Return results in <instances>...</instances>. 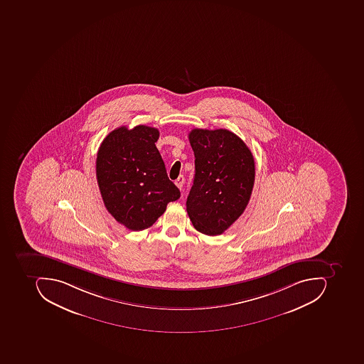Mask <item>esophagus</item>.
Masks as SVG:
<instances>
[{"instance_id": "34e87169", "label": "esophagus", "mask_w": 364, "mask_h": 364, "mask_svg": "<svg viewBox=\"0 0 364 364\" xmlns=\"http://www.w3.org/2000/svg\"><path fill=\"white\" fill-rule=\"evenodd\" d=\"M183 183H185V177L181 176V175L176 179V181H175V185H176L181 191V188H183Z\"/></svg>"}]
</instances>
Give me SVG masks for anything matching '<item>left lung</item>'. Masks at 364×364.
Wrapping results in <instances>:
<instances>
[{"mask_svg":"<svg viewBox=\"0 0 364 364\" xmlns=\"http://www.w3.org/2000/svg\"><path fill=\"white\" fill-rule=\"evenodd\" d=\"M195 178L187 198L188 215L205 235H220L247 207L255 183V161L242 139L226 129H193Z\"/></svg>","mask_w":364,"mask_h":364,"instance_id":"left-lung-1","label":"left lung"}]
</instances>
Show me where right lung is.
Here are the masks:
<instances>
[{
  "label": "right lung",
  "instance_id": "add662e5",
  "mask_svg": "<svg viewBox=\"0 0 364 364\" xmlns=\"http://www.w3.org/2000/svg\"><path fill=\"white\" fill-rule=\"evenodd\" d=\"M159 136L152 127H119L98 150L96 177L105 207L131 230L152 226L167 203L181 197L155 145Z\"/></svg>",
  "mask_w": 364,
  "mask_h": 364
}]
</instances>
